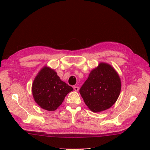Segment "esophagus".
<instances>
[{"label":"esophagus","mask_w":150,"mask_h":150,"mask_svg":"<svg viewBox=\"0 0 150 150\" xmlns=\"http://www.w3.org/2000/svg\"><path fill=\"white\" fill-rule=\"evenodd\" d=\"M73 89H74V90L76 91H78L79 90V88L78 86H74V87H73Z\"/></svg>","instance_id":"34e87169"}]
</instances>
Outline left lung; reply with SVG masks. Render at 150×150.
<instances>
[{"instance_id":"left-lung-1","label":"left lung","mask_w":150,"mask_h":150,"mask_svg":"<svg viewBox=\"0 0 150 150\" xmlns=\"http://www.w3.org/2000/svg\"><path fill=\"white\" fill-rule=\"evenodd\" d=\"M121 82L112 66L100 63L90 72L79 92L85 104L93 112L109 109L120 95Z\"/></svg>"}]
</instances>
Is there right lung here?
Returning a JSON list of instances; mask_svg holds the SVG:
<instances>
[{
  "label": "right lung",
  "mask_w": 150,
  "mask_h": 150,
  "mask_svg": "<svg viewBox=\"0 0 150 150\" xmlns=\"http://www.w3.org/2000/svg\"><path fill=\"white\" fill-rule=\"evenodd\" d=\"M72 90V87L60 80L57 73L47 66L39 72L32 84L35 101L47 111L56 110Z\"/></svg>",
  "instance_id": "right-lung-1"
}]
</instances>
